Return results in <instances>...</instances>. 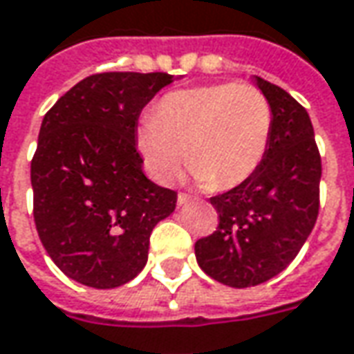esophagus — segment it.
Here are the masks:
<instances>
[{"mask_svg": "<svg viewBox=\"0 0 354 354\" xmlns=\"http://www.w3.org/2000/svg\"><path fill=\"white\" fill-rule=\"evenodd\" d=\"M187 201H192V196H187V194H178V205H180V207L186 205Z\"/></svg>", "mask_w": 354, "mask_h": 354, "instance_id": "1", "label": "esophagus"}]
</instances>
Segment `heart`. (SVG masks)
<instances>
[{"label":"heart","mask_w":354,"mask_h":354,"mask_svg":"<svg viewBox=\"0 0 354 354\" xmlns=\"http://www.w3.org/2000/svg\"><path fill=\"white\" fill-rule=\"evenodd\" d=\"M271 131V104L259 88L215 83L162 96L137 129V149L160 184H172L187 160L199 184L230 189L258 170Z\"/></svg>","instance_id":"heart-1"}]
</instances>
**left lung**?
Masks as SVG:
<instances>
[{
	"instance_id": "1",
	"label": "left lung",
	"mask_w": 354,
	"mask_h": 354,
	"mask_svg": "<svg viewBox=\"0 0 354 354\" xmlns=\"http://www.w3.org/2000/svg\"><path fill=\"white\" fill-rule=\"evenodd\" d=\"M268 96L273 131L259 168L221 196L211 197L218 227L196 242L199 268L223 285L256 287L297 258L319 209V158L308 112L287 91L254 77Z\"/></svg>"
}]
</instances>
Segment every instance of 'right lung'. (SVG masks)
<instances>
[{
    "label": "right lung",
    "mask_w": 354,
    "mask_h": 354,
    "mask_svg": "<svg viewBox=\"0 0 354 354\" xmlns=\"http://www.w3.org/2000/svg\"><path fill=\"white\" fill-rule=\"evenodd\" d=\"M178 77L112 71L79 81L46 114L30 162L35 223L57 268L81 285L116 288L141 273L149 236L178 194L143 172L137 120Z\"/></svg>",
    "instance_id": "right-lung-1"
}]
</instances>
